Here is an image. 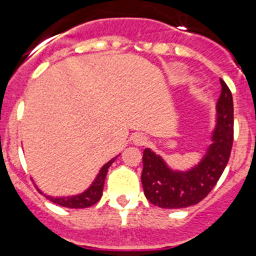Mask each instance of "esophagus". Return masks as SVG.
I'll list each match as a JSON object with an SVG mask.
<instances>
[{
	"instance_id": "obj_1",
	"label": "esophagus",
	"mask_w": 256,
	"mask_h": 256,
	"mask_svg": "<svg viewBox=\"0 0 256 256\" xmlns=\"http://www.w3.org/2000/svg\"><path fill=\"white\" fill-rule=\"evenodd\" d=\"M134 142L136 145H145L146 142H148V139H146V136H144V135H142V134H135L132 138Z\"/></svg>"
}]
</instances>
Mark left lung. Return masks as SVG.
<instances>
[{"label": "left lung", "instance_id": "8db88e82", "mask_svg": "<svg viewBox=\"0 0 256 256\" xmlns=\"http://www.w3.org/2000/svg\"><path fill=\"white\" fill-rule=\"evenodd\" d=\"M217 102V126L206 156L186 172L172 171L150 149L142 153V184L145 198L166 209L188 208L202 202L222 176L234 142V100L230 88L220 79Z\"/></svg>", "mask_w": 256, "mask_h": 256}]
</instances>
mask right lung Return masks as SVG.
Instances as JSON below:
<instances>
[{"instance_id": "add662e5", "label": "right lung", "mask_w": 256, "mask_h": 256, "mask_svg": "<svg viewBox=\"0 0 256 256\" xmlns=\"http://www.w3.org/2000/svg\"><path fill=\"white\" fill-rule=\"evenodd\" d=\"M117 156L112 158L110 162L106 163L102 168H100V174L96 177V180L93 181L90 188L86 191H84L82 194L75 195V196H68V198H52L47 196V199H50V202H54V204L61 206H66V208H88V206H94L96 202H100V199L102 198L103 194V186H104V180L107 176L108 168L112 163L114 162ZM40 192V191H39Z\"/></svg>"}]
</instances>
